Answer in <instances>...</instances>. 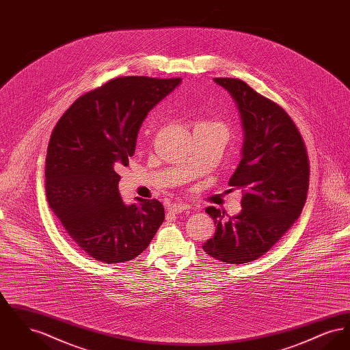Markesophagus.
I'll return each mask as SVG.
<instances>
[{"instance_id": "esophagus-1", "label": "esophagus", "mask_w": 350, "mask_h": 350, "mask_svg": "<svg viewBox=\"0 0 350 350\" xmlns=\"http://www.w3.org/2000/svg\"><path fill=\"white\" fill-rule=\"evenodd\" d=\"M189 208H190V206L186 203H172L167 206V211L172 214H180L183 211H187Z\"/></svg>"}]
</instances>
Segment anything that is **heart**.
Wrapping results in <instances>:
<instances>
[{
	"mask_svg": "<svg viewBox=\"0 0 350 350\" xmlns=\"http://www.w3.org/2000/svg\"><path fill=\"white\" fill-rule=\"evenodd\" d=\"M198 124H208V126H217V127H221V129H224V126L223 124H220V123H217V122H208V120H204V122H200ZM197 124V126H198Z\"/></svg>",
	"mask_w": 350,
	"mask_h": 350,
	"instance_id": "obj_1",
	"label": "heart"
}]
</instances>
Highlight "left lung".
<instances>
[{
  "label": "left lung",
  "mask_w": 350,
  "mask_h": 350,
  "mask_svg": "<svg viewBox=\"0 0 350 350\" xmlns=\"http://www.w3.org/2000/svg\"><path fill=\"white\" fill-rule=\"evenodd\" d=\"M214 81L231 94L241 118V161L228 185L241 189L243 210L231 217L207 207L217 230L202 248L221 262L247 264L267 253L299 217L310 183L308 156L295 123L280 105L241 80Z\"/></svg>",
  "instance_id": "1"
}]
</instances>
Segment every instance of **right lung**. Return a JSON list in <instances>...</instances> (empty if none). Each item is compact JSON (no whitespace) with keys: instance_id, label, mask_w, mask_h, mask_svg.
Returning <instances> with one entry per match:
<instances>
[{"instance_id":"right-lung-1","label":"right lung","mask_w":350,"mask_h":350,"mask_svg":"<svg viewBox=\"0 0 350 350\" xmlns=\"http://www.w3.org/2000/svg\"><path fill=\"white\" fill-rule=\"evenodd\" d=\"M181 79L118 77L75 100L56 123L46 157V196L80 250L105 264L137 257L165 219L156 200L124 204L117 170L129 165L150 110Z\"/></svg>"}]
</instances>
